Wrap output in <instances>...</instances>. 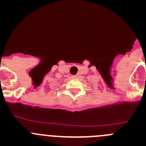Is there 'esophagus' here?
<instances>
[{
	"instance_id": "34e87169",
	"label": "esophagus",
	"mask_w": 146,
	"mask_h": 146,
	"mask_svg": "<svg viewBox=\"0 0 146 146\" xmlns=\"http://www.w3.org/2000/svg\"><path fill=\"white\" fill-rule=\"evenodd\" d=\"M78 75H73V76H72V78H78Z\"/></svg>"
}]
</instances>
